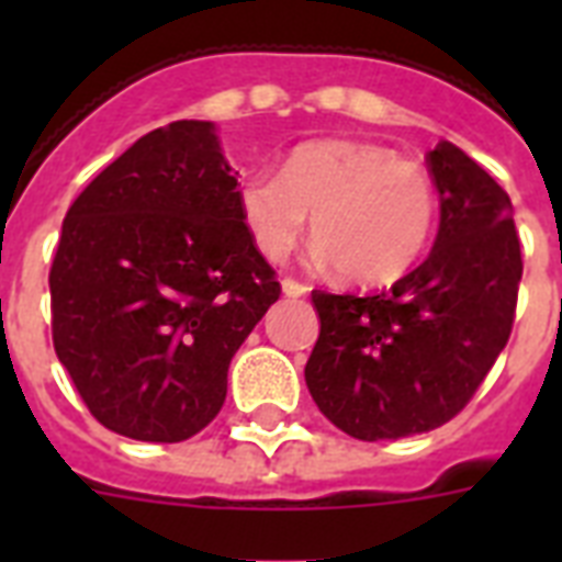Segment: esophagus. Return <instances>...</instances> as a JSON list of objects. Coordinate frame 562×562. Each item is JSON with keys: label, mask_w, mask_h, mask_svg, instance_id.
Returning a JSON list of instances; mask_svg holds the SVG:
<instances>
[{"label": "esophagus", "mask_w": 562, "mask_h": 562, "mask_svg": "<svg viewBox=\"0 0 562 562\" xmlns=\"http://www.w3.org/2000/svg\"><path fill=\"white\" fill-rule=\"evenodd\" d=\"M306 291H308L306 282L294 280V277H285V280H282V294H285V297H303Z\"/></svg>", "instance_id": "obj_1"}]
</instances>
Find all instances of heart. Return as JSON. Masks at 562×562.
I'll return each mask as SVG.
<instances>
[{"instance_id": "obj_1", "label": "heart", "mask_w": 562, "mask_h": 562, "mask_svg": "<svg viewBox=\"0 0 562 562\" xmlns=\"http://www.w3.org/2000/svg\"><path fill=\"white\" fill-rule=\"evenodd\" d=\"M238 212L265 259H285L312 215L321 262L359 285H387L428 250L440 198L426 166L384 145L324 139L294 148L282 171L245 175Z\"/></svg>"}]
</instances>
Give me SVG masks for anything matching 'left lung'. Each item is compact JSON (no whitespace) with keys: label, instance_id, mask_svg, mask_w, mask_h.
Masks as SVG:
<instances>
[{"label":"left lung","instance_id":"1","mask_svg":"<svg viewBox=\"0 0 562 562\" xmlns=\"http://www.w3.org/2000/svg\"><path fill=\"white\" fill-rule=\"evenodd\" d=\"M440 192L431 254L368 297L312 291L321 335L306 361L317 408L359 440L443 426L505 350L522 280L510 198L452 143L426 157Z\"/></svg>","mask_w":562,"mask_h":562}]
</instances>
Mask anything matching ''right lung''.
<instances>
[{
  "mask_svg": "<svg viewBox=\"0 0 562 562\" xmlns=\"http://www.w3.org/2000/svg\"><path fill=\"white\" fill-rule=\"evenodd\" d=\"M212 122L136 139L69 206L48 271L52 341L101 426L180 443L210 426L227 370L280 300L238 212Z\"/></svg>",
  "mask_w": 562,
  "mask_h": 562,
  "instance_id": "right-lung-1",
  "label": "right lung"
}]
</instances>
